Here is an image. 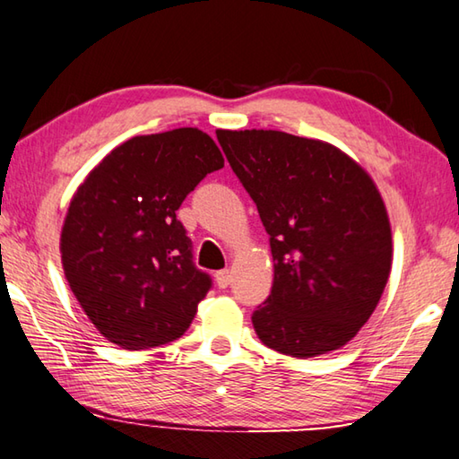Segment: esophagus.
Here are the masks:
<instances>
[{
	"label": "esophagus",
	"instance_id": "obj_1",
	"mask_svg": "<svg viewBox=\"0 0 459 459\" xmlns=\"http://www.w3.org/2000/svg\"><path fill=\"white\" fill-rule=\"evenodd\" d=\"M214 281L219 289H227L230 285V273L229 269H222V271H216L214 273Z\"/></svg>",
	"mask_w": 459,
	"mask_h": 459
}]
</instances>
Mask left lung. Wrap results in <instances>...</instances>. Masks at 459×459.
<instances>
[{"instance_id":"8db88e82","label":"left lung","mask_w":459,"mask_h":459,"mask_svg":"<svg viewBox=\"0 0 459 459\" xmlns=\"http://www.w3.org/2000/svg\"><path fill=\"white\" fill-rule=\"evenodd\" d=\"M251 195L274 261L253 313L258 339L290 357L343 347L377 307L391 271L385 204L339 148L279 130H216Z\"/></svg>"}]
</instances>
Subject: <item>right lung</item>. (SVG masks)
<instances>
[{
    "instance_id": "right-lung-1",
    "label": "right lung",
    "mask_w": 459,
    "mask_h": 459,
    "mask_svg": "<svg viewBox=\"0 0 459 459\" xmlns=\"http://www.w3.org/2000/svg\"><path fill=\"white\" fill-rule=\"evenodd\" d=\"M224 166L198 128L136 136L114 148L74 195L62 229L72 293L102 335L122 349L178 339L212 287L196 269L177 219L182 201Z\"/></svg>"
}]
</instances>
